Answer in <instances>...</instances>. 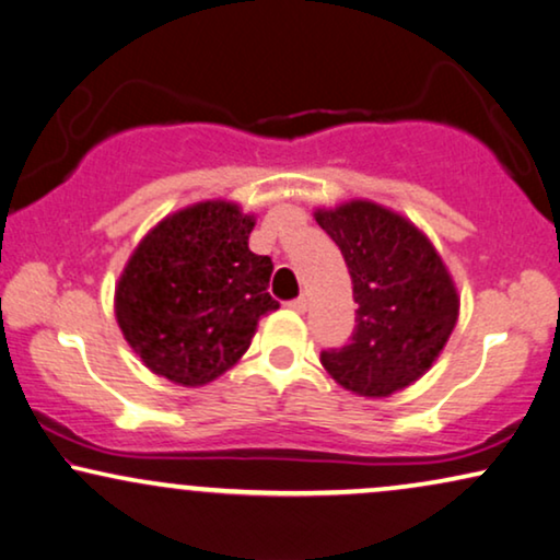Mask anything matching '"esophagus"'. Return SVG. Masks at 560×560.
I'll return each instance as SVG.
<instances>
[{
    "label": "esophagus",
    "instance_id": "obj_1",
    "mask_svg": "<svg viewBox=\"0 0 560 560\" xmlns=\"http://www.w3.org/2000/svg\"><path fill=\"white\" fill-rule=\"evenodd\" d=\"M307 300H304V296H296V300H292V302H289L287 304V307L289 310H294V312H307Z\"/></svg>",
    "mask_w": 560,
    "mask_h": 560
}]
</instances>
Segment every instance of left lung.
I'll list each match as a JSON object with an SVG mask.
<instances>
[{
  "label": "left lung",
  "instance_id": "obj_1",
  "mask_svg": "<svg viewBox=\"0 0 560 560\" xmlns=\"http://www.w3.org/2000/svg\"><path fill=\"white\" fill-rule=\"evenodd\" d=\"M315 220L346 258L358 302L353 338L319 361L342 389L389 397L441 355L458 319L456 284L428 235L382 205L353 199Z\"/></svg>",
  "mask_w": 560,
  "mask_h": 560
}]
</instances>
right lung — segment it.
<instances>
[{"label":"right lung","instance_id":"add662e5","mask_svg":"<svg viewBox=\"0 0 560 560\" xmlns=\"http://www.w3.org/2000/svg\"><path fill=\"white\" fill-rule=\"evenodd\" d=\"M253 214L212 199L163 218L125 266L115 315L153 374L205 386L248 350L258 319L279 310L273 264L248 248Z\"/></svg>","mask_w":560,"mask_h":560}]
</instances>
